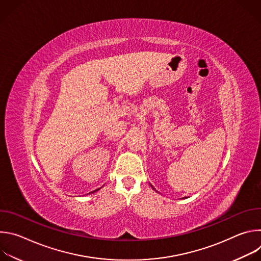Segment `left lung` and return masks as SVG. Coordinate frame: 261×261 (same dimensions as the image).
Here are the masks:
<instances>
[{"label":"left lung","instance_id":"8db88e82","mask_svg":"<svg viewBox=\"0 0 261 261\" xmlns=\"http://www.w3.org/2000/svg\"><path fill=\"white\" fill-rule=\"evenodd\" d=\"M151 186H152V185H151ZM152 187H153V186H152Z\"/></svg>","mask_w":261,"mask_h":261}]
</instances>
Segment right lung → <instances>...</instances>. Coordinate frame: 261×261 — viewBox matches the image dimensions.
<instances>
[{
	"label": "right lung",
	"mask_w": 261,
	"mask_h": 261,
	"mask_svg": "<svg viewBox=\"0 0 261 261\" xmlns=\"http://www.w3.org/2000/svg\"><path fill=\"white\" fill-rule=\"evenodd\" d=\"M98 190H99V189H96V190H94V191H92V192H91V193H94V192H96V191H98Z\"/></svg>",
	"instance_id": "obj_1"
}]
</instances>
